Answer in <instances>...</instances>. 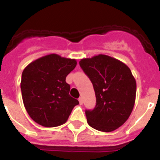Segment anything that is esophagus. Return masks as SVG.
Here are the masks:
<instances>
[{
  "label": "esophagus",
  "instance_id": "1",
  "mask_svg": "<svg viewBox=\"0 0 160 160\" xmlns=\"http://www.w3.org/2000/svg\"><path fill=\"white\" fill-rule=\"evenodd\" d=\"M78 101H79V103H80V104H82L83 103V99H82V98H78Z\"/></svg>",
  "mask_w": 160,
  "mask_h": 160
}]
</instances>
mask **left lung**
<instances>
[{"mask_svg": "<svg viewBox=\"0 0 160 160\" xmlns=\"http://www.w3.org/2000/svg\"><path fill=\"white\" fill-rule=\"evenodd\" d=\"M79 65L94 87L96 105L86 110L87 122L103 132L116 130L128 119L135 105L136 82L127 65L104 54L83 58Z\"/></svg>", "mask_w": 160, "mask_h": 160, "instance_id": "obj_1", "label": "left lung"}]
</instances>
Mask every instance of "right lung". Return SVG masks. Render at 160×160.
<instances>
[{
    "label": "right lung",
    "instance_id": "add662e5",
    "mask_svg": "<svg viewBox=\"0 0 160 160\" xmlns=\"http://www.w3.org/2000/svg\"><path fill=\"white\" fill-rule=\"evenodd\" d=\"M75 59L55 53L37 59L22 72L21 90L24 106L34 122L54 128L67 121L79 102L70 95L66 76L75 68Z\"/></svg>",
    "mask_w": 160,
    "mask_h": 160
}]
</instances>
